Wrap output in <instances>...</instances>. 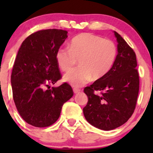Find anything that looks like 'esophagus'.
Masks as SVG:
<instances>
[{"instance_id": "esophagus-1", "label": "esophagus", "mask_w": 153, "mask_h": 153, "mask_svg": "<svg viewBox=\"0 0 153 153\" xmlns=\"http://www.w3.org/2000/svg\"><path fill=\"white\" fill-rule=\"evenodd\" d=\"M81 91V89H78V88H73V92L74 93H78Z\"/></svg>"}]
</instances>
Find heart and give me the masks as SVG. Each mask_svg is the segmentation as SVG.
Segmentation results:
<instances>
[{"label":"heart","instance_id":"b5f03b06","mask_svg":"<svg viewBox=\"0 0 153 153\" xmlns=\"http://www.w3.org/2000/svg\"><path fill=\"white\" fill-rule=\"evenodd\" d=\"M117 52L113 41L84 32L72 38L69 49H58L55 59L58 67L64 72L70 70L79 60L80 67L66 73L64 81L72 86H80L92 78L98 80L105 76L113 66Z\"/></svg>","mask_w":153,"mask_h":153}]
</instances>
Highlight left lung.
Here are the masks:
<instances>
[{
  "label": "left lung",
  "mask_w": 153,
  "mask_h": 153,
  "mask_svg": "<svg viewBox=\"0 0 153 153\" xmlns=\"http://www.w3.org/2000/svg\"><path fill=\"white\" fill-rule=\"evenodd\" d=\"M118 55L107 74L84 88L88 102L83 109L86 120L103 130L121 126L132 116L139 91L136 55L124 38L114 31ZM95 91L101 92L100 95Z\"/></svg>",
  "instance_id": "1"
}]
</instances>
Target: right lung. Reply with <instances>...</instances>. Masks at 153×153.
I'll return each mask as SVG.
<instances>
[{
    "label": "right lung",
    "instance_id": "add662e5",
    "mask_svg": "<svg viewBox=\"0 0 153 153\" xmlns=\"http://www.w3.org/2000/svg\"><path fill=\"white\" fill-rule=\"evenodd\" d=\"M67 33L56 29L38 31L23 41L17 54L11 75L14 102L20 115L32 126L53 124L64 103L73 95L67 83L49 86L61 78L55 54ZM45 86L49 88L46 90Z\"/></svg>",
    "mask_w": 153,
    "mask_h": 153
}]
</instances>
